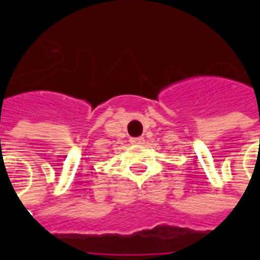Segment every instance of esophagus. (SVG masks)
Wrapping results in <instances>:
<instances>
[{"label": "esophagus", "instance_id": "esophagus-1", "mask_svg": "<svg viewBox=\"0 0 260 260\" xmlns=\"http://www.w3.org/2000/svg\"><path fill=\"white\" fill-rule=\"evenodd\" d=\"M129 142L132 143V144H143V143H144V139H143V138H132Z\"/></svg>", "mask_w": 260, "mask_h": 260}]
</instances>
